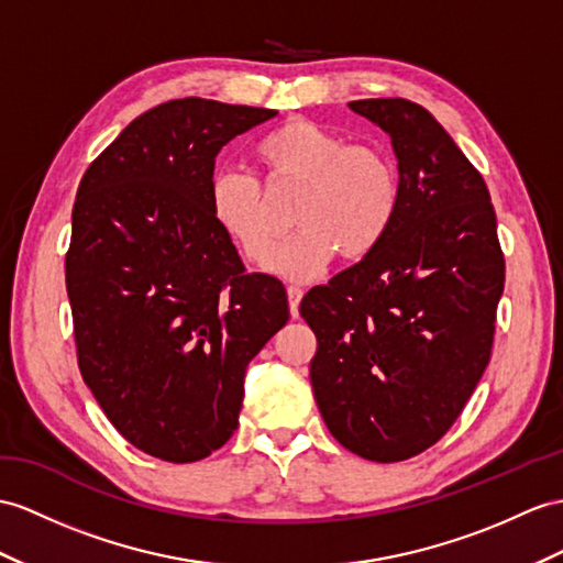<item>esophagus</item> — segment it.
Here are the masks:
<instances>
[{
    "label": "esophagus",
    "mask_w": 563,
    "mask_h": 563,
    "mask_svg": "<svg viewBox=\"0 0 563 563\" xmlns=\"http://www.w3.org/2000/svg\"><path fill=\"white\" fill-rule=\"evenodd\" d=\"M286 296H289V310H291V314H294V318H298V306H300V298H303V289L291 284L289 289H286Z\"/></svg>",
    "instance_id": "obj_1"
}]
</instances>
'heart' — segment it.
Wrapping results in <instances>:
<instances>
[{
    "mask_svg": "<svg viewBox=\"0 0 563 563\" xmlns=\"http://www.w3.org/2000/svg\"><path fill=\"white\" fill-rule=\"evenodd\" d=\"M263 178L298 186L291 205L296 231L267 253L269 219L257 178L243 169H217L208 181L212 222L251 263L291 279L320 274L336 253L361 260L375 253L399 214L401 186L394 159L377 145L349 143L310 119H291L255 145Z\"/></svg>",
    "mask_w": 563,
    "mask_h": 563,
    "instance_id": "1",
    "label": "heart"
}]
</instances>
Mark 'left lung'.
Wrapping results in <instances>:
<instances>
[{"mask_svg": "<svg viewBox=\"0 0 563 563\" xmlns=\"http://www.w3.org/2000/svg\"><path fill=\"white\" fill-rule=\"evenodd\" d=\"M391 135L399 214L375 253L300 300L318 339L310 385L334 440L396 463L422 454L468 404L495 344L504 253L483 174L428 109L355 100Z\"/></svg>", "mask_w": 563, "mask_h": 563, "instance_id": "1", "label": "left lung"}]
</instances>
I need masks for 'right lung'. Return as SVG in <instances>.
<instances>
[{"label":"right lung","mask_w":563,"mask_h":563,"mask_svg":"<svg viewBox=\"0 0 563 563\" xmlns=\"http://www.w3.org/2000/svg\"><path fill=\"white\" fill-rule=\"evenodd\" d=\"M272 117L169 100L80 178L66 253L80 375L123 440L162 461L229 442L245 367L289 320L284 284L245 274L205 200L219 150Z\"/></svg>","instance_id":"1"}]
</instances>
